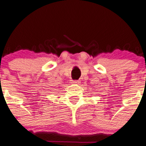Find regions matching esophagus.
I'll list each match as a JSON object with an SVG mask.
<instances>
[{"mask_svg":"<svg viewBox=\"0 0 146 146\" xmlns=\"http://www.w3.org/2000/svg\"><path fill=\"white\" fill-rule=\"evenodd\" d=\"M80 82V80H72V81H71V83H76V84H79Z\"/></svg>","mask_w":146,"mask_h":146,"instance_id":"obj_1","label":"esophagus"}]
</instances>
